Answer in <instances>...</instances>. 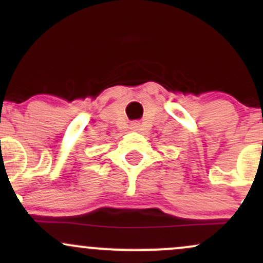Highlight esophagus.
Returning a JSON list of instances; mask_svg holds the SVG:
<instances>
[{"instance_id":"1","label":"esophagus","mask_w":263,"mask_h":263,"mask_svg":"<svg viewBox=\"0 0 263 263\" xmlns=\"http://www.w3.org/2000/svg\"><path fill=\"white\" fill-rule=\"evenodd\" d=\"M129 128H131L132 131H138V128H140V122H137V121L131 122L129 123Z\"/></svg>"}]
</instances>
